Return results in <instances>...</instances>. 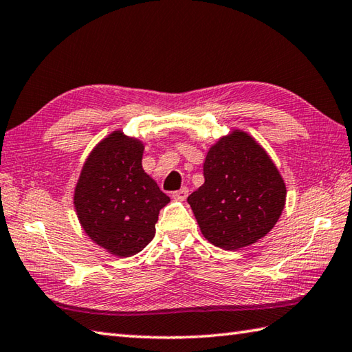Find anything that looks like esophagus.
<instances>
[{
  "instance_id": "obj_1",
  "label": "esophagus",
  "mask_w": 352,
  "mask_h": 352,
  "mask_svg": "<svg viewBox=\"0 0 352 352\" xmlns=\"http://www.w3.org/2000/svg\"><path fill=\"white\" fill-rule=\"evenodd\" d=\"M188 195H189L188 188H182L180 190H175L174 193H172V197H174L175 199H180V201H184L186 198H188Z\"/></svg>"
}]
</instances>
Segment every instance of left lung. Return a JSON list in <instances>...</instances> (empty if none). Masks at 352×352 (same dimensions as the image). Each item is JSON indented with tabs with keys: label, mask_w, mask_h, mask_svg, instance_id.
I'll return each mask as SVG.
<instances>
[{
	"label": "left lung",
	"mask_w": 352,
	"mask_h": 352,
	"mask_svg": "<svg viewBox=\"0 0 352 352\" xmlns=\"http://www.w3.org/2000/svg\"><path fill=\"white\" fill-rule=\"evenodd\" d=\"M204 184L188 203L208 242L223 250L248 246L278 221L286 186L256 140L234 131L208 151Z\"/></svg>",
	"instance_id": "8db88e82"
}]
</instances>
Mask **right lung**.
I'll list each match as a JSON object with an SVG mask.
<instances>
[{"label":"right lung","instance_id":"obj_1","mask_svg":"<svg viewBox=\"0 0 352 352\" xmlns=\"http://www.w3.org/2000/svg\"><path fill=\"white\" fill-rule=\"evenodd\" d=\"M142 153L139 140L111 133L89 155L74 195L87 236L119 257L153 241L159 213L170 201L142 169Z\"/></svg>","mask_w":352,"mask_h":352}]
</instances>
